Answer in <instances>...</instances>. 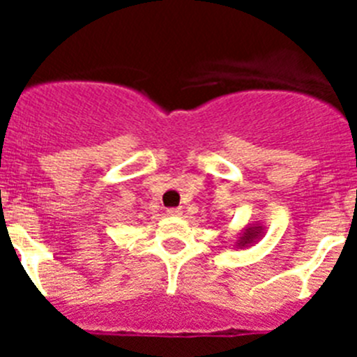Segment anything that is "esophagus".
<instances>
[{
    "label": "esophagus",
    "mask_w": 357,
    "mask_h": 357,
    "mask_svg": "<svg viewBox=\"0 0 357 357\" xmlns=\"http://www.w3.org/2000/svg\"><path fill=\"white\" fill-rule=\"evenodd\" d=\"M166 213H168V216H172V218L182 216V209H178V207H172V209H168Z\"/></svg>",
    "instance_id": "34e87169"
}]
</instances>
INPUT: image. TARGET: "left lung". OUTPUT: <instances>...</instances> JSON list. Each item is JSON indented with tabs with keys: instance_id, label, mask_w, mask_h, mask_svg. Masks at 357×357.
Wrapping results in <instances>:
<instances>
[{
	"instance_id": "8db88e82",
	"label": "left lung",
	"mask_w": 357,
	"mask_h": 357,
	"mask_svg": "<svg viewBox=\"0 0 357 357\" xmlns=\"http://www.w3.org/2000/svg\"><path fill=\"white\" fill-rule=\"evenodd\" d=\"M264 234V227L261 223H255V225H248L241 230L239 239H236L234 247L236 248H247L252 247L255 241H259Z\"/></svg>"
}]
</instances>
